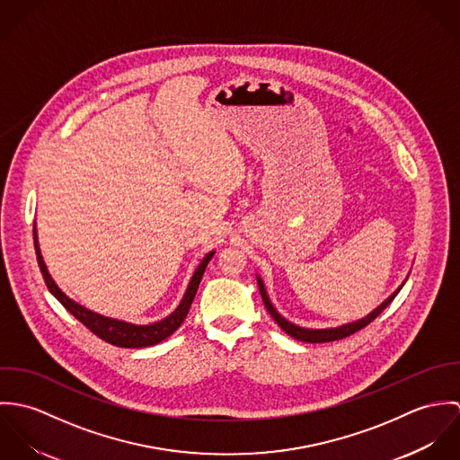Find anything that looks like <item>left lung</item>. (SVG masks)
I'll use <instances>...</instances> for the list:
<instances>
[{
    "label": "left lung",
    "instance_id": "8db88e82",
    "mask_svg": "<svg viewBox=\"0 0 460 460\" xmlns=\"http://www.w3.org/2000/svg\"><path fill=\"white\" fill-rule=\"evenodd\" d=\"M257 281H259V288H261L263 305H265L267 312L270 314V317L274 319V323H276L279 328L283 329L287 334H290L292 338H296V340H299V341H308V343H324V341L341 340V338L350 336V334H354L356 331L368 326L377 315H381V314L386 310V306L394 301V296L400 292V288H402L403 283H405V281H403L388 299H385L374 312H370L367 317H363V319H359V321H354V323H349V324H341V326H338V328L308 329L296 326V324H292L290 321H287L285 317H281V315L278 314V310L272 306V303H270V299H269V296H267V290H265L262 278H261L259 274H257Z\"/></svg>",
    "mask_w": 460,
    "mask_h": 460
}]
</instances>
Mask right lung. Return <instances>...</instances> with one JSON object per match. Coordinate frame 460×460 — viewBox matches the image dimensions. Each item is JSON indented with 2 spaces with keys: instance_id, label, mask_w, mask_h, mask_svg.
<instances>
[{
  "instance_id": "right-lung-1",
  "label": "right lung",
  "mask_w": 460,
  "mask_h": 460,
  "mask_svg": "<svg viewBox=\"0 0 460 460\" xmlns=\"http://www.w3.org/2000/svg\"><path fill=\"white\" fill-rule=\"evenodd\" d=\"M33 241H35V253H37L39 267L42 270V276H44V281H46L49 292L66 306V312H70L79 323H83L93 334H97L101 340H104L111 345L124 347V349H141V347L155 345V343L166 340L170 334H173L177 329L181 328V324L188 317L191 303L197 296L198 285L201 281L205 267L216 253V252H208L203 257V261L199 262L197 270L191 276V281H190V285L184 292V297H182L181 305L168 317H164L157 323H152V324H132V323H126V321H119V319H111V317H104L101 314H95V312L81 306L79 303H75L74 299L66 296L60 290V287L55 283V279L51 278V274L46 267V262L42 259V253H40V248H39L37 226H33Z\"/></svg>"
}]
</instances>
